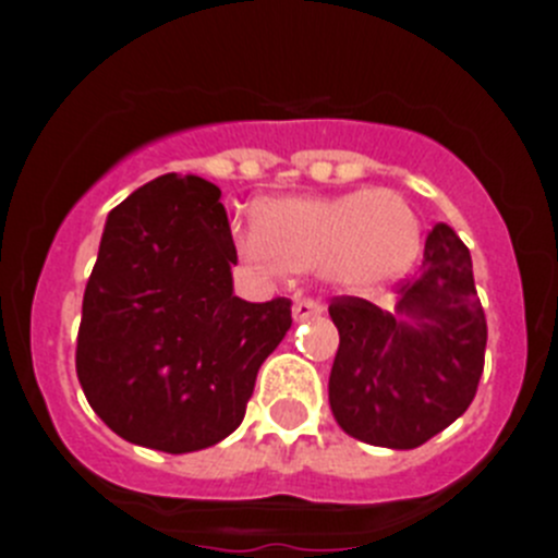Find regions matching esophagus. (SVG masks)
I'll list each match as a JSON object with an SVG mask.
<instances>
[{
    "label": "esophagus",
    "instance_id": "esophagus-1",
    "mask_svg": "<svg viewBox=\"0 0 558 558\" xmlns=\"http://www.w3.org/2000/svg\"><path fill=\"white\" fill-rule=\"evenodd\" d=\"M319 312H323V306H319V300H314V298H300L298 303H294V308H292V314H294V319H298V323L317 317Z\"/></svg>",
    "mask_w": 558,
    "mask_h": 558
}]
</instances>
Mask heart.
Masks as SVG:
<instances>
[{
    "label": "heart",
    "instance_id": "heart-1",
    "mask_svg": "<svg viewBox=\"0 0 558 558\" xmlns=\"http://www.w3.org/2000/svg\"><path fill=\"white\" fill-rule=\"evenodd\" d=\"M239 252L289 272L323 269L345 289H376L404 275L421 252V221L396 191L286 196L260 202Z\"/></svg>",
    "mask_w": 558,
    "mask_h": 558
}]
</instances>
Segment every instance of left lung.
Listing matches in <instances>:
<instances>
[{
	"mask_svg": "<svg viewBox=\"0 0 558 558\" xmlns=\"http://www.w3.org/2000/svg\"><path fill=\"white\" fill-rule=\"evenodd\" d=\"M396 294V312L348 294L331 300L339 348L328 401L351 438L415 449L466 413L486 362L472 255L452 227H433L418 272L399 280Z\"/></svg>",
	"mask_w": 558,
	"mask_h": 558,
	"instance_id": "8db88e82",
	"label": "left lung"
}]
</instances>
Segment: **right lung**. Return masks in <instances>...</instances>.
<instances>
[{"label": "right lung", "instance_id": "obj_1", "mask_svg": "<svg viewBox=\"0 0 558 558\" xmlns=\"http://www.w3.org/2000/svg\"><path fill=\"white\" fill-rule=\"evenodd\" d=\"M221 191L165 173L106 219L84 292L75 371L89 407L137 447L185 454L235 433L292 300L232 294Z\"/></svg>", "mask_w": 558, "mask_h": 558}]
</instances>
